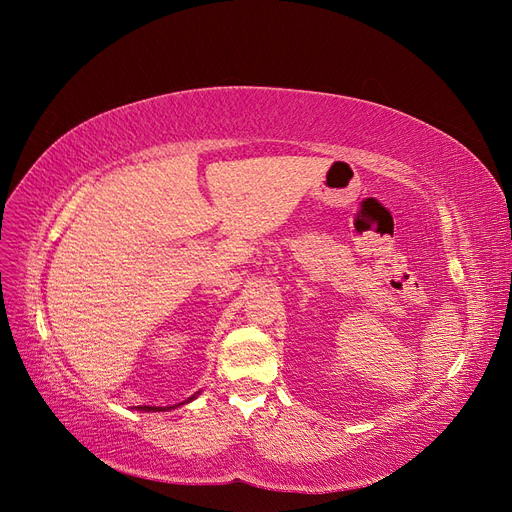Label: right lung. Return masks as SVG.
Here are the masks:
<instances>
[{"label": "right lung", "mask_w": 512, "mask_h": 512, "mask_svg": "<svg viewBox=\"0 0 512 512\" xmlns=\"http://www.w3.org/2000/svg\"><path fill=\"white\" fill-rule=\"evenodd\" d=\"M199 394V392H197ZM197 394H193L191 398H188V400H184V402H180V405H186V402H191V400H195L197 398ZM178 405H174V407H166V409H161V407H137L139 411H168V409H176Z\"/></svg>", "instance_id": "obj_1"}]
</instances>
